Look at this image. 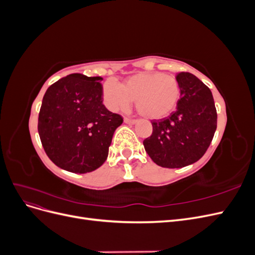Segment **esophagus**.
Instances as JSON below:
<instances>
[{"label":"esophagus","mask_w":255,"mask_h":255,"mask_svg":"<svg viewBox=\"0 0 255 255\" xmlns=\"http://www.w3.org/2000/svg\"><path fill=\"white\" fill-rule=\"evenodd\" d=\"M125 122L128 123V125H135V123L137 122V120L129 119V118H125Z\"/></svg>","instance_id":"1"}]
</instances>
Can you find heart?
<instances>
[{"mask_svg":"<svg viewBox=\"0 0 255 255\" xmlns=\"http://www.w3.org/2000/svg\"><path fill=\"white\" fill-rule=\"evenodd\" d=\"M106 106L112 111L125 110L135 100L137 111L150 119L170 114L179 102L180 85L173 76L160 72L138 73L121 85L107 81L103 87Z\"/></svg>","mask_w":255,"mask_h":255,"instance_id":"1","label":"heart"}]
</instances>
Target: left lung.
I'll list each match as a JSON object with an SVG mask.
<instances>
[{
  "label": "left lung",
  "mask_w": 255,
  "mask_h": 255,
  "mask_svg": "<svg viewBox=\"0 0 255 255\" xmlns=\"http://www.w3.org/2000/svg\"><path fill=\"white\" fill-rule=\"evenodd\" d=\"M176 81L181 92L176 110L167 118L153 120L152 135L143 140L151 159L165 168L196 163L217 128V111L210 88L188 72L177 73Z\"/></svg>",
  "instance_id": "8db88e82"
}]
</instances>
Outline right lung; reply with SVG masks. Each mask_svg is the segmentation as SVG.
<instances>
[{"mask_svg":"<svg viewBox=\"0 0 255 255\" xmlns=\"http://www.w3.org/2000/svg\"><path fill=\"white\" fill-rule=\"evenodd\" d=\"M100 76L72 73L48 88L42 99L38 133L54 164L73 173L102 166L123 118L103 104Z\"/></svg>","mask_w":255,"mask_h":255,"instance_id":"add662e5","label":"right lung"}]
</instances>
